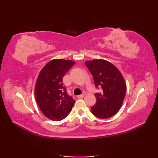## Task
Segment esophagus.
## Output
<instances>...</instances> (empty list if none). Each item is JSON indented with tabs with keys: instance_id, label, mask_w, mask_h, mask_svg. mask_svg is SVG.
I'll return each mask as SVG.
<instances>
[{
	"instance_id": "esophagus-1",
	"label": "esophagus",
	"mask_w": 158,
	"mask_h": 158,
	"mask_svg": "<svg viewBox=\"0 0 158 158\" xmlns=\"http://www.w3.org/2000/svg\"><path fill=\"white\" fill-rule=\"evenodd\" d=\"M85 93H83L82 94H81V95H78V98H83L84 96H85Z\"/></svg>"
}]
</instances>
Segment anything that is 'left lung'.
<instances>
[{
	"mask_svg": "<svg viewBox=\"0 0 158 158\" xmlns=\"http://www.w3.org/2000/svg\"><path fill=\"white\" fill-rule=\"evenodd\" d=\"M92 74L94 84L100 92L95 94L96 103L91 112L99 118H109L114 115L122 106L127 85L118 69L110 62L94 59L85 63Z\"/></svg>",
	"mask_w": 158,
	"mask_h": 158,
	"instance_id": "obj_1",
	"label": "left lung"
}]
</instances>
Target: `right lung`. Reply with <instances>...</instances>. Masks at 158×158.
Returning a JSON list of instances; mask_svg holds the SVG:
<instances>
[{
	"label": "right lung",
	"mask_w": 158,
	"mask_h": 158,
	"mask_svg": "<svg viewBox=\"0 0 158 158\" xmlns=\"http://www.w3.org/2000/svg\"><path fill=\"white\" fill-rule=\"evenodd\" d=\"M75 63L53 59L47 63L38 76L35 97L41 112L50 120L60 121L70 113L75 101L68 95L63 78Z\"/></svg>",
	"instance_id": "obj_1"
}]
</instances>
